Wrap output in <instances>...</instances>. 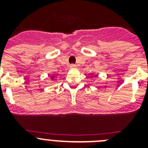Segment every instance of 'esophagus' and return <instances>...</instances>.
<instances>
[{
    "label": "esophagus",
    "instance_id": "34e87169",
    "mask_svg": "<svg viewBox=\"0 0 148 148\" xmlns=\"http://www.w3.org/2000/svg\"><path fill=\"white\" fill-rule=\"evenodd\" d=\"M70 67L71 70H75V69H76V66L75 64H70Z\"/></svg>",
    "mask_w": 148,
    "mask_h": 148
}]
</instances>
